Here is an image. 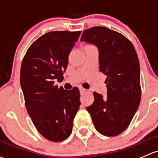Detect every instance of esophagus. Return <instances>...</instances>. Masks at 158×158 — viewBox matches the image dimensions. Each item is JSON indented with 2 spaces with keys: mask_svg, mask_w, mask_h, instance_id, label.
<instances>
[{
  "mask_svg": "<svg viewBox=\"0 0 158 158\" xmlns=\"http://www.w3.org/2000/svg\"><path fill=\"white\" fill-rule=\"evenodd\" d=\"M79 91H80L81 93H84V92H85L87 90H86V89H83V88H80V89H79Z\"/></svg>",
  "mask_w": 158,
  "mask_h": 158,
  "instance_id": "1",
  "label": "esophagus"
}]
</instances>
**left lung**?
I'll return each mask as SVG.
<instances>
[{
  "instance_id": "left-lung-1",
  "label": "left lung",
  "mask_w": 158,
  "mask_h": 158,
  "mask_svg": "<svg viewBox=\"0 0 158 158\" xmlns=\"http://www.w3.org/2000/svg\"><path fill=\"white\" fill-rule=\"evenodd\" d=\"M81 41L98 48L99 69L107 76V95L94 92V102L86 109L98 132L118 135L129 127L141 101L140 66L135 48L122 34L101 26L85 30Z\"/></svg>"
}]
</instances>
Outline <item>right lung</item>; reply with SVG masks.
<instances>
[{
    "label": "right lung",
    "instance_id": "add662e5",
    "mask_svg": "<svg viewBox=\"0 0 158 158\" xmlns=\"http://www.w3.org/2000/svg\"><path fill=\"white\" fill-rule=\"evenodd\" d=\"M81 31L46 33L31 44L23 57L20 85L26 110L37 130L51 142L67 139L81 103L79 89L54 85L64 79L68 57Z\"/></svg>",
    "mask_w": 158,
    "mask_h": 158
}]
</instances>
